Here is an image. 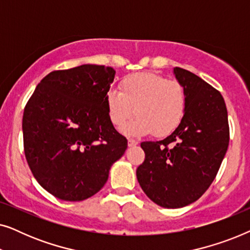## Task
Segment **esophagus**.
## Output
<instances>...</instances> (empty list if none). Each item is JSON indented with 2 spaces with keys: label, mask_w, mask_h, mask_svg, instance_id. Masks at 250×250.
Segmentation results:
<instances>
[{
  "label": "esophagus",
  "mask_w": 250,
  "mask_h": 250,
  "mask_svg": "<svg viewBox=\"0 0 250 250\" xmlns=\"http://www.w3.org/2000/svg\"><path fill=\"white\" fill-rule=\"evenodd\" d=\"M138 146V141H135V140L129 139V140H128V146Z\"/></svg>",
  "instance_id": "1"
}]
</instances>
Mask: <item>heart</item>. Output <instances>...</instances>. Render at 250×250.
Here are the masks:
<instances>
[{"label": "heart", "instance_id": "1", "mask_svg": "<svg viewBox=\"0 0 250 250\" xmlns=\"http://www.w3.org/2000/svg\"><path fill=\"white\" fill-rule=\"evenodd\" d=\"M121 91L105 94L109 119L122 128L134 114L136 117L123 128L128 136L153 133L158 138L169 135L179 127L187 111V93L176 81L153 73H139L121 82Z\"/></svg>", "mask_w": 250, "mask_h": 250}]
</instances>
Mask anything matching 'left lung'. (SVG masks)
Here are the masks:
<instances>
[{"label": "left lung", "instance_id": "8db88e82", "mask_svg": "<svg viewBox=\"0 0 250 250\" xmlns=\"http://www.w3.org/2000/svg\"><path fill=\"white\" fill-rule=\"evenodd\" d=\"M173 74L187 93L179 127L162 141L141 143L146 159L136 169L140 187L164 208H181L203 196L229 146L228 110L218 91L189 70Z\"/></svg>", "mask_w": 250, "mask_h": 250}]
</instances>
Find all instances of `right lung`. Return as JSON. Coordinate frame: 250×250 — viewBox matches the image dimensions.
<instances>
[{
  "mask_svg": "<svg viewBox=\"0 0 250 250\" xmlns=\"http://www.w3.org/2000/svg\"><path fill=\"white\" fill-rule=\"evenodd\" d=\"M115 75L114 68L90 63L52 71L26 105L27 163L40 186L61 200L82 201L99 192L127 148L105 107Z\"/></svg>",
  "mask_w": 250,
  "mask_h": 250,
  "instance_id": "right-lung-1",
  "label": "right lung"
}]
</instances>
